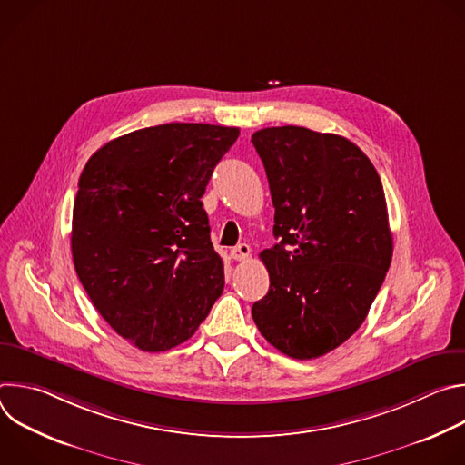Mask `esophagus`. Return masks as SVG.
I'll return each mask as SVG.
<instances>
[{"label": "esophagus", "mask_w": 465, "mask_h": 465, "mask_svg": "<svg viewBox=\"0 0 465 465\" xmlns=\"http://www.w3.org/2000/svg\"><path fill=\"white\" fill-rule=\"evenodd\" d=\"M230 255H232V259H235V261H244V259L250 257V246H248L246 242L237 244V246L230 252Z\"/></svg>", "instance_id": "esophagus-1"}]
</instances>
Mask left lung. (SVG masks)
<instances>
[{
	"instance_id": "left-lung-1",
	"label": "left lung",
	"mask_w": 465,
	"mask_h": 465,
	"mask_svg": "<svg viewBox=\"0 0 465 465\" xmlns=\"http://www.w3.org/2000/svg\"><path fill=\"white\" fill-rule=\"evenodd\" d=\"M278 242L259 253L271 276L252 316L282 353L316 359L364 322L391 261L381 178L350 140L303 126L253 132Z\"/></svg>"
}]
</instances>
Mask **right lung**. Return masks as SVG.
Listing matches in <instances>:
<instances>
[{
	"instance_id": "1",
	"label": "right lung",
	"mask_w": 465,
	"mask_h": 465,
	"mask_svg": "<svg viewBox=\"0 0 465 465\" xmlns=\"http://www.w3.org/2000/svg\"><path fill=\"white\" fill-rule=\"evenodd\" d=\"M239 128L169 123L103 145L74 204L72 253L99 314L142 351L194 335L224 289L203 194Z\"/></svg>"
}]
</instances>
